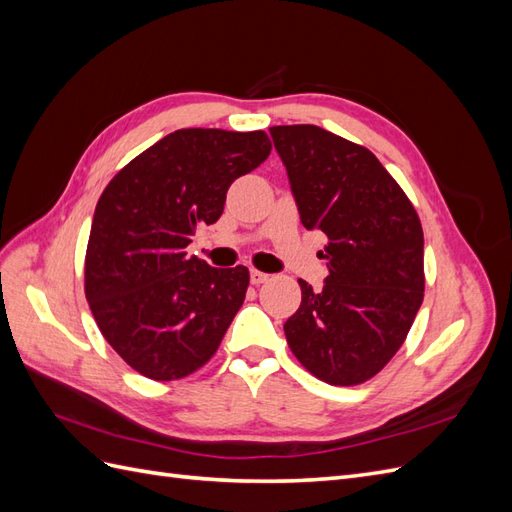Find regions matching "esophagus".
<instances>
[{
  "label": "esophagus",
  "mask_w": 512,
  "mask_h": 512,
  "mask_svg": "<svg viewBox=\"0 0 512 512\" xmlns=\"http://www.w3.org/2000/svg\"><path fill=\"white\" fill-rule=\"evenodd\" d=\"M269 277L271 275H267V273H262V271H256V269H252L250 271V280H252V284H265V282H269Z\"/></svg>",
  "instance_id": "obj_1"
}]
</instances>
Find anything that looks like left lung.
I'll return each instance as SVG.
<instances>
[{
	"instance_id": "8db88e82",
	"label": "left lung",
	"mask_w": 512,
	"mask_h": 512,
	"mask_svg": "<svg viewBox=\"0 0 512 512\" xmlns=\"http://www.w3.org/2000/svg\"><path fill=\"white\" fill-rule=\"evenodd\" d=\"M305 228L327 235L322 290L299 280L286 342L318 380L354 386L389 363L423 303V228L369 149L318 126H273Z\"/></svg>"
}]
</instances>
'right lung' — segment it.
<instances>
[{
  "mask_svg": "<svg viewBox=\"0 0 512 512\" xmlns=\"http://www.w3.org/2000/svg\"><path fill=\"white\" fill-rule=\"evenodd\" d=\"M269 136L185 128L145 149L106 185L85 254L98 329L138 374L168 382L218 350L250 271L188 256L196 226L220 220L230 183L269 158Z\"/></svg>",
  "mask_w": 512,
  "mask_h": 512,
  "instance_id": "obj_1",
  "label": "right lung"
}]
</instances>
